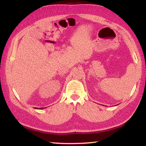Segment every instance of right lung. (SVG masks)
Returning a JSON list of instances; mask_svg holds the SVG:
<instances>
[{
  "instance_id": "right-lung-1",
  "label": "right lung",
  "mask_w": 146,
  "mask_h": 146,
  "mask_svg": "<svg viewBox=\"0 0 146 146\" xmlns=\"http://www.w3.org/2000/svg\"><path fill=\"white\" fill-rule=\"evenodd\" d=\"M44 108H35V109H36V110H38V109H39V110H41V109H42H42H44Z\"/></svg>"
}]
</instances>
